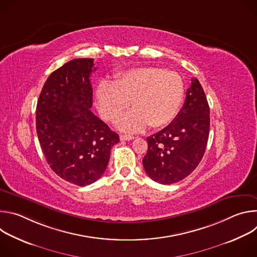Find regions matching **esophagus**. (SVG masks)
Instances as JSON below:
<instances>
[{
	"instance_id": "obj_1",
	"label": "esophagus",
	"mask_w": 257,
	"mask_h": 257,
	"mask_svg": "<svg viewBox=\"0 0 257 257\" xmlns=\"http://www.w3.org/2000/svg\"><path fill=\"white\" fill-rule=\"evenodd\" d=\"M120 139H121L122 141H125V140H132V139H134V136H133V135H124V134H122V135H120Z\"/></svg>"
}]
</instances>
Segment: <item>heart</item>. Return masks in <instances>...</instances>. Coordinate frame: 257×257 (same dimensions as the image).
<instances>
[{"label": "heart", "instance_id": "1", "mask_svg": "<svg viewBox=\"0 0 257 257\" xmlns=\"http://www.w3.org/2000/svg\"><path fill=\"white\" fill-rule=\"evenodd\" d=\"M184 96V83L176 72L158 67H140L117 75L116 80H102L95 90L100 116L116 121L130 101L134 107L117 126L125 132H138L168 125L176 117Z\"/></svg>", "mask_w": 257, "mask_h": 257}]
</instances>
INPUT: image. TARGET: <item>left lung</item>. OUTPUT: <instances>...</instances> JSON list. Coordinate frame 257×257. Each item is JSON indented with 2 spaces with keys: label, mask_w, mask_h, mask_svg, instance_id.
<instances>
[{
  "label": "left lung",
  "mask_w": 257,
  "mask_h": 257,
  "mask_svg": "<svg viewBox=\"0 0 257 257\" xmlns=\"http://www.w3.org/2000/svg\"><path fill=\"white\" fill-rule=\"evenodd\" d=\"M209 134V106L197 78L191 79L186 99L176 118L146 138L143 168L154 181L169 185L189 176L199 165Z\"/></svg>",
  "instance_id": "1"
}]
</instances>
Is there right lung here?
<instances>
[{
	"instance_id": "obj_1",
	"label": "right lung",
	"mask_w": 257,
	"mask_h": 257,
	"mask_svg": "<svg viewBox=\"0 0 257 257\" xmlns=\"http://www.w3.org/2000/svg\"><path fill=\"white\" fill-rule=\"evenodd\" d=\"M93 59H74L48 77L36 105V132L51 169L86 186L106 169L119 135L91 111Z\"/></svg>"
}]
</instances>
